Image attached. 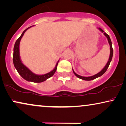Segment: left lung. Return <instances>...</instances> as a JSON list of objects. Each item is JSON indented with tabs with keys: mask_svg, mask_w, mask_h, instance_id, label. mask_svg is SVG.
Returning a JSON list of instances; mask_svg holds the SVG:
<instances>
[{
	"mask_svg": "<svg viewBox=\"0 0 126 126\" xmlns=\"http://www.w3.org/2000/svg\"><path fill=\"white\" fill-rule=\"evenodd\" d=\"M98 29L100 31L102 32L103 33L104 35L107 38V39H108V42H109V45H110V56H109V60H108V61L107 62V63H106V64L105 65V66L103 68V69L102 70L100 71V72H99L98 73H97V74H96L94 75V76H90V77H83V76H79V75L76 74V73L74 72V70L73 69V73H74V74H75V76H76V77H77L78 78H79V79H83V80H85V81L92 80V79H96V78L99 77H101V76H102V75L104 74L106 72V71L107 70L108 67H109L110 63V62L112 61V59L113 53V50L112 45V42H111L110 38L109 36L108 35L106 34V33L104 32V31H103V30L101 29V28H98Z\"/></svg>",
	"mask_w": 126,
	"mask_h": 126,
	"instance_id": "left-lung-1",
	"label": "left lung"
}]
</instances>
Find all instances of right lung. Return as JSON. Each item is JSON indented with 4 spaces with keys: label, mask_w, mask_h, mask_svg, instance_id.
<instances>
[{
    "label": "right lung",
    "mask_w": 126,
    "mask_h": 126,
    "mask_svg": "<svg viewBox=\"0 0 126 126\" xmlns=\"http://www.w3.org/2000/svg\"><path fill=\"white\" fill-rule=\"evenodd\" d=\"M31 26L30 27L27 28L23 31L22 34L19 37L17 40L14 44V49H13V64L15 68H16L17 71H18L19 74L25 80L28 81L30 82H42L43 81H46L47 79L51 77L53 75L55 74L57 69V66H58L59 61L57 62L56 64L55 67L54 68L53 70H52L50 72L47 73V74H42V75H38L36 74L30 70L27 67H26L24 64L22 63L21 60L20 56V41L22 37L24 34L25 31L30 28H31Z\"/></svg>",
    "instance_id": "1"
}]
</instances>
